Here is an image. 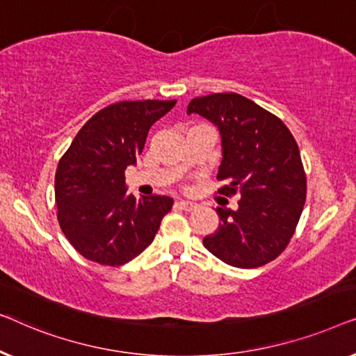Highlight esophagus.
I'll list each match as a JSON object with an SVG mask.
<instances>
[{
    "label": "esophagus",
    "mask_w": 356,
    "mask_h": 356,
    "mask_svg": "<svg viewBox=\"0 0 356 356\" xmlns=\"http://www.w3.org/2000/svg\"><path fill=\"white\" fill-rule=\"evenodd\" d=\"M176 204L180 209H184V211H193V209L197 208V203L187 202V200H180V202H177Z\"/></svg>",
    "instance_id": "obj_1"
}]
</instances>
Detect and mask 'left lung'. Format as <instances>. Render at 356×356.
I'll return each instance as SVG.
<instances>
[{
	"label": "left lung",
	"mask_w": 356,
	"mask_h": 356,
	"mask_svg": "<svg viewBox=\"0 0 356 356\" xmlns=\"http://www.w3.org/2000/svg\"><path fill=\"white\" fill-rule=\"evenodd\" d=\"M200 114L221 134L218 190L238 195V208H216L221 222L203 238L208 252L235 268H259L287 247L307 200L298 145L273 113L238 93L193 98L187 114Z\"/></svg>",
	"instance_id": "8db88e82"
}]
</instances>
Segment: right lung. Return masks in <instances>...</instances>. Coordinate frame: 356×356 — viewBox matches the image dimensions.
Segmentation results:
<instances>
[{
    "label": "right lung",
    "instance_id": "obj_1",
    "mask_svg": "<svg viewBox=\"0 0 356 356\" xmlns=\"http://www.w3.org/2000/svg\"><path fill=\"white\" fill-rule=\"evenodd\" d=\"M174 104L176 99L109 104L83 124L59 159L54 177L59 226L90 261L129 263L153 242L171 211V197L127 193L126 169L137 164L149 127Z\"/></svg>",
    "mask_w": 356,
    "mask_h": 356
}]
</instances>
